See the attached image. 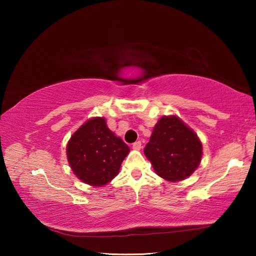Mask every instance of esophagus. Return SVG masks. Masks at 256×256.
I'll use <instances>...</instances> for the list:
<instances>
[{"instance_id": "34e87169", "label": "esophagus", "mask_w": 256, "mask_h": 256, "mask_svg": "<svg viewBox=\"0 0 256 256\" xmlns=\"http://www.w3.org/2000/svg\"><path fill=\"white\" fill-rule=\"evenodd\" d=\"M141 142L140 141H136V142H134V144H133V146H132V148L134 149V150H140L141 149Z\"/></svg>"}]
</instances>
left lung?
<instances>
[{
  "instance_id": "obj_1",
  "label": "left lung",
  "mask_w": 256,
  "mask_h": 256,
  "mask_svg": "<svg viewBox=\"0 0 256 256\" xmlns=\"http://www.w3.org/2000/svg\"><path fill=\"white\" fill-rule=\"evenodd\" d=\"M202 142L178 116H162L154 125L144 148L156 174L172 183L196 172L202 158Z\"/></svg>"
}]
</instances>
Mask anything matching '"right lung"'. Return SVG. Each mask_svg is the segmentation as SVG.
<instances>
[{"instance_id": "1", "label": "right lung", "mask_w": 256, "mask_h": 256, "mask_svg": "<svg viewBox=\"0 0 256 256\" xmlns=\"http://www.w3.org/2000/svg\"><path fill=\"white\" fill-rule=\"evenodd\" d=\"M130 148L107 126L105 118L86 120L72 134L66 157L78 178L90 186H104L118 176Z\"/></svg>"}]
</instances>
